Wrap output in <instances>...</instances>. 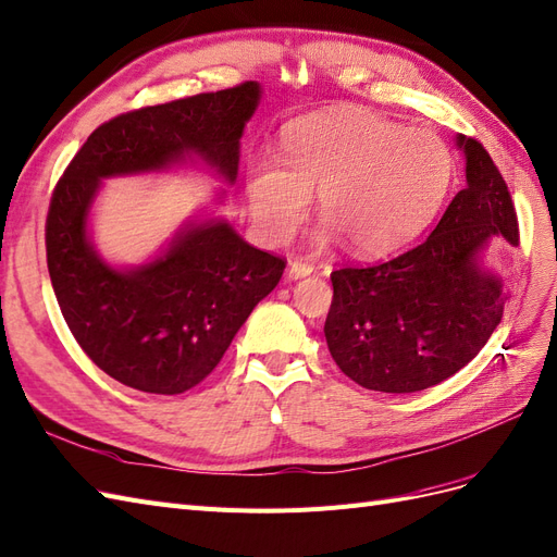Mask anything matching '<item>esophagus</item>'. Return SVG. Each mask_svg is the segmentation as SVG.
<instances>
[{"label": "esophagus", "instance_id": "1", "mask_svg": "<svg viewBox=\"0 0 557 557\" xmlns=\"http://www.w3.org/2000/svg\"><path fill=\"white\" fill-rule=\"evenodd\" d=\"M315 270V264L311 260H304V258H295L290 262V276L293 278H301V276H309Z\"/></svg>", "mask_w": 557, "mask_h": 557}]
</instances>
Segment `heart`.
<instances>
[{"label": "heart", "instance_id": "heart-1", "mask_svg": "<svg viewBox=\"0 0 557 557\" xmlns=\"http://www.w3.org/2000/svg\"><path fill=\"white\" fill-rule=\"evenodd\" d=\"M283 164L258 161L248 175L262 237H293L309 194H318L320 239L338 235L361 256L392 253L424 233L454 180L451 149L433 131L361 110L295 122L283 138Z\"/></svg>", "mask_w": 557, "mask_h": 557}]
</instances>
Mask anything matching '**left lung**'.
<instances>
[{
    "mask_svg": "<svg viewBox=\"0 0 557 557\" xmlns=\"http://www.w3.org/2000/svg\"><path fill=\"white\" fill-rule=\"evenodd\" d=\"M468 186L433 233L410 251L332 272L324 338L336 367L357 385L410 394L461 371L503 320L505 290L479 264L491 239L519 246L507 182L484 145L458 136Z\"/></svg>",
    "mask_w": 557,
    "mask_h": 557,
    "instance_id": "8db88e82",
    "label": "left lung"
}]
</instances>
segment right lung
<instances>
[{"instance_id": "1", "label": "right lung", "mask_w": 557, "mask_h": 557, "mask_svg": "<svg viewBox=\"0 0 557 557\" xmlns=\"http://www.w3.org/2000/svg\"><path fill=\"white\" fill-rule=\"evenodd\" d=\"M253 81L122 112L96 128L57 182L46 219L52 290L73 338L103 373L147 394H184L216 369L285 258L260 251L223 221L180 235L133 272L108 267L87 242L101 180L159 170L198 154L235 182Z\"/></svg>"}]
</instances>
